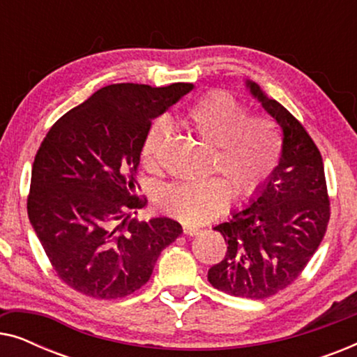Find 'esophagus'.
<instances>
[{
    "label": "esophagus",
    "instance_id": "34e87169",
    "mask_svg": "<svg viewBox=\"0 0 357 357\" xmlns=\"http://www.w3.org/2000/svg\"><path fill=\"white\" fill-rule=\"evenodd\" d=\"M198 232H199L198 227H195V226H183V234H185V236H197Z\"/></svg>",
    "mask_w": 357,
    "mask_h": 357
}]
</instances>
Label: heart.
I'll use <instances>...</instances> for the list:
<instances>
[{
    "label": "heart",
    "mask_w": 357,
    "mask_h": 357,
    "mask_svg": "<svg viewBox=\"0 0 357 357\" xmlns=\"http://www.w3.org/2000/svg\"><path fill=\"white\" fill-rule=\"evenodd\" d=\"M247 107L227 92H211L195 104L187 121L204 143L214 146L213 165L231 183L236 198L253 197L276 169L281 154V136L265 116H248ZM169 135L165 120L154 121L143 144V162L158 167L159 151ZM229 185L216 175L185 180L164 187L159 204L170 216L187 224H202L226 206Z\"/></svg>",
    "instance_id": "b5f03b06"
}]
</instances>
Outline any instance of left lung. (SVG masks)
Segmentation results:
<instances>
[{"mask_svg": "<svg viewBox=\"0 0 357 357\" xmlns=\"http://www.w3.org/2000/svg\"><path fill=\"white\" fill-rule=\"evenodd\" d=\"M245 87L281 126V155L245 208L234 209L231 221L214 227L227 252L209 268L208 281L231 296L265 299L297 280L319 248L330 202L324 160L304 126L257 82L247 79Z\"/></svg>", "mask_w": 357, "mask_h": 357, "instance_id": "left-lung-1", "label": "left lung"}]
</instances>
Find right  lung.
<instances>
[{
	"label": "right lung",
	"mask_w": 357,
	"mask_h": 357,
	"mask_svg": "<svg viewBox=\"0 0 357 357\" xmlns=\"http://www.w3.org/2000/svg\"><path fill=\"white\" fill-rule=\"evenodd\" d=\"M193 84L105 86L52 126L33 159L27 214L56 275L94 299L133 294L182 226L131 219L144 206L138 170L151 121Z\"/></svg>",
	"instance_id": "obj_1"
}]
</instances>
